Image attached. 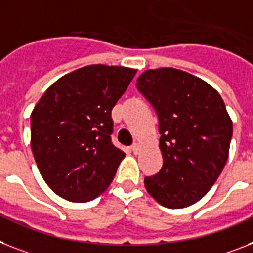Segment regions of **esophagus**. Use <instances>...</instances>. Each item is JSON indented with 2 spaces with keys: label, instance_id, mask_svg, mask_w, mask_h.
I'll use <instances>...</instances> for the list:
<instances>
[{
  "label": "esophagus",
  "instance_id": "1",
  "mask_svg": "<svg viewBox=\"0 0 253 253\" xmlns=\"http://www.w3.org/2000/svg\"><path fill=\"white\" fill-rule=\"evenodd\" d=\"M130 150L134 152V154H138V152H139V145H138V143H133V145H131V147H130Z\"/></svg>",
  "mask_w": 253,
  "mask_h": 253
}]
</instances>
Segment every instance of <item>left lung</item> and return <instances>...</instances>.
I'll return each instance as SVG.
<instances>
[{"instance_id": "obj_1", "label": "left lung", "mask_w": 253, "mask_h": 253, "mask_svg": "<svg viewBox=\"0 0 253 253\" xmlns=\"http://www.w3.org/2000/svg\"><path fill=\"white\" fill-rule=\"evenodd\" d=\"M137 87L159 119L163 167L145 177L147 193L172 210L197 203L229 156L233 122L222 98L204 80L170 67L145 71Z\"/></svg>"}]
</instances>
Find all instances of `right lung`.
Returning <instances> with one entry per match:
<instances>
[{
  "label": "right lung",
  "mask_w": 253,
  "mask_h": 253,
  "mask_svg": "<svg viewBox=\"0 0 253 253\" xmlns=\"http://www.w3.org/2000/svg\"><path fill=\"white\" fill-rule=\"evenodd\" d=\"M137 70L93 64L47 89L31 114V147L47 186L70 202L99 197L125 154L111 142V111Z\"/></svg>",
  "instance_id": "right-lung-1"
}]
</instances>
